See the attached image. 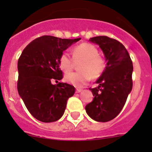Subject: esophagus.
Here are the masks:
<instances>
[{
  "instance_id": "obj_1",
  "label": "esophagus",
  "mask_w": 152,
  "mask_h": 152,
  "mask_svg": "<svg viewBox=\"0 0 152 152\" xmlns=\"http://www.w3.org/2000/svg\"><path fill=\"white\" fill-rule=\"evenodd\" d=\"M83 90L80 89V88H77V89H76V93H80V92H81Z\"/></svg>"
}]
</instances>
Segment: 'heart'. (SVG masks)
<instances>
[{"label":"heart","instance_id":"b5f03b06","mask_svg":"<svg viewBox=\"0 0 152 152\" xmlns=\"http://www.w3.org/2000/svg\"><path fill=\"white\" fill-rule=\"evenodd\" d=\"M95 45L88 42H83L72 49V58L67 52H62L58 58V64L61 70L68 72L72 69L74 62L77 64L78 72H70L65 75L64 79L72 85L80 88L85 85L91 78L100 77L105 72L107 61L105 58L98 54Z\"/></svg>","mask_w":152,"mask_h":152}]
</instances>
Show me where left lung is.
I'll return each mask as SVG.
<instances>
[{"label": "left lung", "instance_id": "8db88e82", "mask_svg": "<svg viewBox=\"0 0 152 152\" xmlns=\"http://www.w3.org/2000/svg\"><path fill=\"white\" fill-rule=\"evenodd\" d=\"M90 41L103 50L107 68L96 80L99 86L90 88L94 97L85 110L91 119L105 123L116 117L124 107L132 88L133 65L128 51L120 42L106 36L93 37Z\"/></svg>", "mask_w": 152, "mask_h": 152}]
</instances>
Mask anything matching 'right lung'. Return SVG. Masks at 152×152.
Returning a JSON list of instances; mask_svg holds the SVG:
<instances>
[{
    "label": "right lung",
    "instance_id": "1",
    "mask_svg": "<svg viewBox=\"0 0 152 152\" xmlns=\"http://www.w3.org/2000/svg\"><path fill=\"white\" fill-rule=\"evenodd\" d=\"M75 39L42 36L28 44L17 62V91L24 104L36 119L52 123L60 119L66 108L68 98L74 95L75 88L66 83L59 82L63 74L58 58Z\"/></svg>",
    "mask_w": 152,
    "mask_h": 152
}]
</instances>
